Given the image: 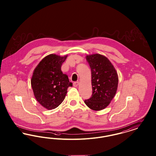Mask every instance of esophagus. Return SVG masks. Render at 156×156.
<instances>
[{"label":"esophagus","mask_w":156,"mask_h":156,"mask_svg":"<svg viewBox=\"0 0 156 156\" xmlns=\"http://www.w3.org/2000/svg\"><path fill=\"white\" fill-rule=\"evenodd\" d=\"M78 85H79V82H75L74 83V86L75 87H78Z\"/></svg>","instance_id":"esophagus-1"}]
</instances>
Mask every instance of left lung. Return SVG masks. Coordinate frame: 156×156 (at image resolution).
I'll use <instances>...</instances> for the list:
<instances>
[{"mask_svg": "<svg viewBox=\"0 0 156 156\" xmlns=\"http://www.w3.org/2000/svg\"><path fill=\"white\" fill-rule=\"evenodd\" d=\"M86 59L91 69L92 95L84 102L93 111H101L110 104L115 96L118 75L111 62L103 55H87Z\"/></svg>", "mask_w": 156, "mask_h": 156, "instance_id": "left-lung-1", "label": "left lung"}]
</instances>
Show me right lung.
Instances as JSON below:
<instances>
[{
	"label": "right lung",
	"instance_id": "add662e5",
	"mask_svg": "<svg viewBox=\"0 0 156 156\" xmlns=\"http://www.w3.org/2000/svg\"><path fill=\"white\" fill-rule=\"evenodd\" d=\"M67 56L49 54L41 59L33 71L31 85L34 95L48 110L57 108L64 100L68 88L73 86L68 75L61 69Z\"/></svg>",
	"mask_w": 156,
	"mask_h": 156
}]
</instances>
